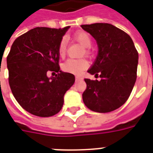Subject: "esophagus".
I'll use <instances>...</instances> for the list:
<instances>
[{
  "instance_id": "34e87169",
  "label": "esophagus",
  "mask_w": 153,
  "mask_h": 153,
  "mask_svg": "<svg viewBox=\"0 0 153 153\" xmlns=\"http://www.w3.org/2000/svg\"><path fill=\"white\" fill-rule=\"evenodd\" d=\"M81 79H83V78H82V77H80V76L75 77V80H76V81H79V80Z\"/></svg>"
}]
</instances>
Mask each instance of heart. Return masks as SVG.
I'll return each mask as SVG.
<instances>
[{"label": "heart", "mask_w": 153, "mask_h": 153, "mask_svg": "<svg viewBox=\"0 0 153 153\" xmlns=\"http://www.w3.org/2000/svg\"><path fill=\"white\" fill-rule=\"evenodd\" d=\"M74 38L77 40L83 47H89L92 45V39L88 33L85 32H79L76 33ZM67 41L66 38H63L60 40L58 47V54L60 57L65 56L66 53ZM86 54H89V50H85ZM89 64L86 59H68V60L62 65V70L67 73L74 74H79L83 70H86L88 67Z\"/></svg>", "instance_id": "1"}]
</instances>
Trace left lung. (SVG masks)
I'll return each mask as SVG.
<instances>
[{"mask_svg": "<svg viewBox=\"0 0 153 153\" xmlns=\"http://www.w3.org/2000/svg\"><path fill=\"white\" fill-rule=\"evenodd\" d=\"M95 38L98 54L88 72L100 80L84 79L85 106L95 112L118 109L128 100L137 79L138 53L125 32L104 23L81 25Z\"/></svg>", "mask_w": 153, "mask_h": 153, "instance_id": "left-lung-1", "label": "left lung"}]
</instances>
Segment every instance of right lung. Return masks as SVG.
Wrapping results in <instances>:
<instances>
[{"label": "right lung", "instance_id": "1", "mask_svg": "<svg viewBox=\"0 0 153 153\" xmlns=\"http://www.w3.org/2000/svg\"><path fill=\"white\" fill-rule=\"evenodd\" d=\"M70 28L37 27L13 42L7 56L9 84L16 101L28 112L49 117L60 111L64 96L75 81L74 75L60 70L58 47ZM48 71L56 72L48 78Z\"/></svg>", "mask_w": 153, "mask_h": 153}]
</instances>
